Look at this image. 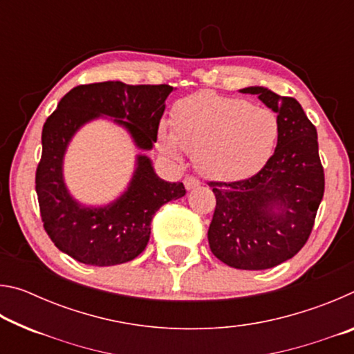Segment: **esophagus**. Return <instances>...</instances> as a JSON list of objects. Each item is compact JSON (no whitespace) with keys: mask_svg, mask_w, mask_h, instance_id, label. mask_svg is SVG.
I'll use <instances>...</instances> for the list:
<instances>
[{"mask_svg":"<svg viewBox=\"0 0 354 354\" xmlns=\"http://www.w3.org/2000/svg\"><path fill=\"white\" fill-rule=\"evenodd\" d=\"M184 185H185V189H187V190H192V189L198 187L200 179H196L195 176H185L184 178Z\"/></svg>","mask_w":354,"mask_h":354,"instance_id":"1","label":"esophagus"}]
</instances>
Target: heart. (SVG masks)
<instances>
[{"label": "heart", "mask_w": 354, "mask_h": 354, "mask_svg": "<svg viewBox=\"0 0 354 354\" xmlns=\"http://www.w3.org/2000/svg\"><path fill=\"white\" fill-rule=\"evenodd\" d=\"M173 131L162 127V151L176 158L179 148L195 156L203 175L218 181H241L263 169L279 139V120L267 107L247 100L200 92L173 109Z\"/></svg>", "instance_id": "heart-1"}]
</instances>
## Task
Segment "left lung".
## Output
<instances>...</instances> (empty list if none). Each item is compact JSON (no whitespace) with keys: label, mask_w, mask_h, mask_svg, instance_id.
I'll return each mask as SVG.
<instances>
[{"label":"left lung","mask_w":354,"mask_h":354,"mask_svg":"<svg viewBox=\"0 0 354 354\" xmlns=\"http://www.w3.org/2000/svg\"><path fill=\"white\" fill-rule=\"evenodd\" d=\"M278 113L279 139L261 171L232 183L211 181L217 200L207 231L214 256L241 270H266L295 256L313 232L325 192L317 129L292 97L247 87Z\"/></svg>","instance_id":"1"}]
</instances>
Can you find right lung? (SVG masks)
<instances>
[{"instance_id":"1","label":"right lung","mask_w":354,"mask_h":354,"mask_svg":"<svg viewBox=\"0 0 354 354\" xmlns=\"http://www.w3.org/2000/svg\"><path fill=\"white\" fill-rule=\"evenodd\" d=\"M171 91L167 84H82L71 88L46 118L35 171L40 217L53 243L75 261L98 267L133 261L147 247L156 211L181 198L185 189L183 183L160 179L149 158L137 156L133 179L120 198L103 207L81 206L64 183L62 164L68 142L82 124L106 115L122 124L140 149H151Z\"/></svg>"}]
</instances>
